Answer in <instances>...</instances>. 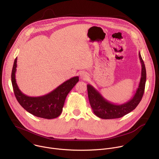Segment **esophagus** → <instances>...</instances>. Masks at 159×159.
Masks as SVG:
<instances>
[{
    "label": "esophagus",
    "instance_id": "34e87169",
    "mask_svg": "<svg viewBox=\"0 0 159 159\" xmlns=\"http://www.w3.org/2000/svg\"><path fill=\"white\" fill-rule=\"evenodd\" d=\"M88 77V75L87 74V73H85V72H82V73H80V78L81 79L85 80V79H87Z\"/></svg>",
    "mask_w": 159,
    "mask_h": 159
}]
</instances>
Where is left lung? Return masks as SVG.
<instances>
[{
    "label": "left lung",
    "instance_id": "obj_1",
    "mask_svg": "<svg viewBox=\"0 0 159 159\" xmlns=\"http://www.w3.org/2000/svg\"><path fill=\"white\" fill-rule=\"evenodd\" d=\"M139 58L141 64L140 81L134 95L127 102L120 105L111 103L101 94L93 86L88 84L87 88L89 103L94 113L97 117L103 119L120 118L134 110L138 105L145 91L147 78L146 68L140 52H139Z\"/></svg>",
    "mask_w": 159,
    "mask_h": 159
}]
</instances>
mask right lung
<instances>
[{
    "label": "right lung",
    "instance_id": "1",
    "mask_svg": "<svg viewBox=\"0 0 159 159\" xmlns=\"http://www.w3.org/2000/svg\"><path fill=\"white\" fill-rule=\"evenodd\" d=\"M17 57L14 60L12 73L11 82L16 99L20 105L28 112L36 117L52 119L61 115L65 99L79 82V77H72L65 81L51 93L38 97H31L23 94L19 89L16 80Z\"/></svg>",
    "mask_w": 159,
    "mask_h": 159
}]
</instances>
